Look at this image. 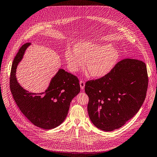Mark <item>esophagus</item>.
I'll list each match as a JSON object with an SVG mask.
<instances>
[{
	"mask_svg": "<svg viewBox=\"0 0 157 157\" xmlns=\"http://www.w3.org/2000/svg\"><path fill=\"white\" fill-rule=\"evenodd\" d=\"M80 86L81 90H84V87H85L84 81H83V80H80Z\"/></svg>",
	"mask_w": 157,
	"mask_h": 157,
	"instance_id": "1",
	"label": "esophagus"
}]
</instances>
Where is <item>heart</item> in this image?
Instances as JSON below:
<instances>
[{
  "mask_svg": "<svg viewBox=\"0 0 157 157\" xmlns=\"http://www.w3.org/2000/svg\"><path fill=\"white\" fill-rule=\"evenodd\" d=\"M69 70L76 72L85 66L94 78H102L109 74L119 59L117 50L110 44L90 42L77 43L75 48L67 47L65 54Z\"/></svg>",
  "mask_w": 157,
  "mask_h": 157,
  "instance_id": "b5f03b06",
  "label": "heart"
}]
</instances>
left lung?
<instances>
[{"mask_svg": "<svg viewBox=\"0 0 157 157\" xmlns=\"http://www.w3.org/2000/svg\"><path fill=\"white\" fill-rule=\"evenodd\" d=\"M147 86V68L144 62L131 59L118 62L107 75L86 83L91 121L105 131L121 128L141 108Z\"/></svg>", "mask_w": 157, "mask_h": 157, "instance_id": "left-lung-1", "label": "left lung"}]
</instances>
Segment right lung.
Segmentation results:
<instances>
[{"mask_svg":"<svg viewBox=\"0 0 157 157\" xmlns=\"http://www.w3.org/2000/svg\"><path fill=\"white\" fill-rule=\"evenodd\" d=\"M30 44L26 43L22 46L13 61L10 73V90L19 109L31 123L44 129H53L66 118L70 102L80 92L79 80L73 74L59 69L44 92L29 93L23 89L17 80L16 71Z\"/></svg>","mask_w":157,"mask_h":157,"instance_id":"1","label":"right lung"}]
</instances>
